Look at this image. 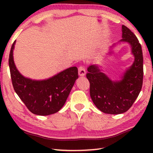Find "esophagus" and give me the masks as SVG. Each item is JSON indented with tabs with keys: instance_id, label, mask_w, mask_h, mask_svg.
Returning a JSON list of instances; mask_svg holds the SVG:
<instances>
[{
	"instance_id": "34e87169",
	"label": "esophagus",
	"mask_w": 153,
	"mask_h": 153,
	"mask_svg": "<svg viewBox=\"0 0 153 153\" xmlns=\"http://www.w3.org/2000/svg\"><path fill=\"white\" fill-rule=\"evenodd\" d=\"M78 74L80 76H83L85 74V69L83 66H80L78 68Z\"/></svg>"
}]
</instances>
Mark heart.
I'll return each mask as SVG.
<instances>
[{"label": "heart", "mask_w": 153, "mask_h": 153, "mask_svg": "<svg viewBox=\"0 0 153 153\" xmlns=\"http://www.w3.org/2000/svg\"><path fill=\"white\" fill-rule=\"evenodd\" d=\"M74 97H77V96H79V95H74Z\"/></svg>", "instance_id": "obj_1"}]
</instances>
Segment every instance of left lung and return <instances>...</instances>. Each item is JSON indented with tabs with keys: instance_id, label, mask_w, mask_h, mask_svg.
Returning a JSON list of instances; mask_svg holds the SVG:
<instances>
[{
	"instance_id": "1",
	"label": "left lung",
	"mask_w": 153,
	"mask_h": 153,
	"mask_svg": "<svg viewBox=\"0 0 153 153\" xmlns=\"http://www.w3.org/2000/svg\"><path fill=\"white\" fill-rule=\"evenodd\" d=\"M16 41L9 55V68L15 92L28 110L37 115L47 116L62 108L74 84L78 78L76 67H71L44 80H33L23 76L16 68L14 58Z\"/></svg>"
}]
</instances>
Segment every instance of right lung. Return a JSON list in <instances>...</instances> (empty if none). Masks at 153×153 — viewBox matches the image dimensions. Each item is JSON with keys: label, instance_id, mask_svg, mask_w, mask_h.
Returning a JSON list of instances; mask_svg holds the SVG:
<instances>
[{"label": "right lung", "instance_id": "add662e5", "mask_svg": "<svg viewBox=\"0 0 153 153\" xmlns=\"http://www.w3.org/2000/svg\"><path fill=\"white\" fill-rule=\"evenodd\" d=\"M120 41L130 44L135 58L121 79L117 82L110 79L97 65L89 66L86 74L93 103L100 111L110 114H120L131 108L141 91L143 79V57L137 37L126 27L122 28Z\"/></svg>", "mask_w": 153, "mask_h": 153}]
</instances>
